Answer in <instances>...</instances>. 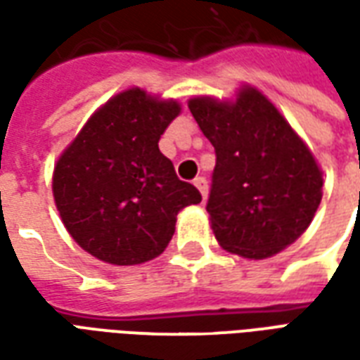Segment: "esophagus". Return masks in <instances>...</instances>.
I'll list each match as a JSON object with an SVG mask.
<instances>
[{
  "mask_svg": "<svg viewBox=\"0 0 360 360\" xmlns=\"http://www.w3.org/2000/svg\"><path fill=\"white\" fill-rule=\"evenodd\" d=\"M193 183H195V187L200 191L202 198H206V196H208V183H206V179H204V177H196Z\"/></svg>",
  "mask_w": 360,
  "mask_h": 360,
  "instance_id": "obj_1",
  "label": "esophagus"
}]
</instances>
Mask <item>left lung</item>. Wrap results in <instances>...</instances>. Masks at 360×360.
I'll return each instance as SVG.
<instances>
[{
	"instance_id": "left-lung-1",
	"label": "left lung",
	"mask_w": 360,
	"mask_h": 360,
	"mask_svg": "<svg viewBox=\"0 0 360 360\" xmlns=\"http://www.w3.org/2000/svg\"><path fill=\"white\" fill-rule=\"evenodd\" d=\"M188 110L216 150L206 210L221 249L250 260L301 237L322 200V169L279 110L255 86L235 100L196 96Z\"/></svg>"
}]
</instances>
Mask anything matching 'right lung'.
Wrapping results in <instances>:
<instances>
[{
	"label": "right lung",
	"instance_id": "add662e5",
	"mask_svg": "<svg viewBox=\"0 0 360 360\" xmlns=\"http://www.w3.org/2000/svg\"><path fill=\"white\" fill-rule=\"evenodd\" d=\"M181 113L177 100L119 92L90 115L53 167V200L75 243L102 262L160 257L185 206L202 200L175 175L158 142Z\"/></svg>",
	"mask_w": 360,
	"mask_h": 360
}]
</instances>
